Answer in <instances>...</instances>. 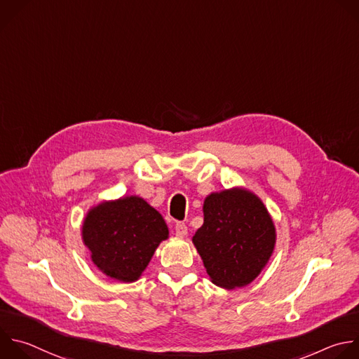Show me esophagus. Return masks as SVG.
<instances>
[{
    "label": "esophagus",
    "instance_id": "esophagus-1",
    "mask_svg": "<svg viewBox=\"0 0 359 359\" xmlns=\"http://www.w3.org/2000/svg\"><path fill=\"white\" fill-rule=\"evenodd\" d=\"M175 231H176L177 236H184V235H187V225L184 222H176Z\"/></svg>",
    "mask_w": 359,
    "mask_h": 359
}]
</instances>
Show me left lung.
Wrapping results in <instances>:
<instances>
[{"label": "left lung", "mask_w": 359, "mask_h": 359, "mask_svg": "<svg viewBox=\"0 0 359 359\" xmlns=\"http://www.w3.org/2000/svg\"><path fill=\"white\" fill-rule=\"evenodd\" d=\"M193 243L212 283L233 289L251 283L275 247V225L262 201L247 190L212 193Z\"/></svg>", "instance_id": "obj_1"}]
</instances>
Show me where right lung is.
<instances>
[{"instance_id":"right-lung-1","label":"right lung","mask_w":359,"mask_h":359,"mask_svg":"<svg viewBox=\"0 0 359 359\" xmlns=\"http://www.w3.org/2000/svg\"><path fill=\"white\" fill-rule=\"evenodd\" d=\"M169 235L162 215L140 197H126L93 208L83 224V241L107 276L137 280L159 243Z\"/></svg>"}]
</instances>
